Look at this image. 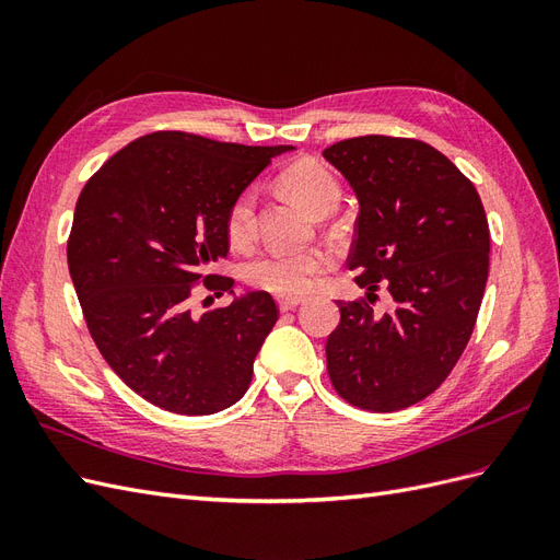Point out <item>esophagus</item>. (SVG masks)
Wrapping results in <instances>:
<instances>
[{"instance_id": "34e87169", "label": "esophagus", "mask_w": 560, "mask_h": 560, "mask_svg": "<svg viewBox=\"0 0 560 560\" xmlns=\"http://www.w3.org/2000/svg\"><path fill=\"white\" fill-rule=\"evenodd\" d=\"M301 303H303L301 296H278V306H280L282 313L294 311L296 306H301Z\"/></svg>"}]
</instances>
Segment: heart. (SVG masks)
Segmentation results:
<instances>
[{"mask_svg":"<svg viewBox=\"0 0 560 560\" xmlns=\"http://www.w3.org/2000/svg\"><path fill=\"white\" fill-rule=\"evenodd\" d=\"M287 189L294 191L306 206L317 212H331L341 200V184L329 167L299 161L280 175ZM226 235L233 247L247 249L257 241V189L247 186L231 200L226 210ZM331 257L322 247H276L247 266L249 284L278 296H301L311 292L319 273Z\"/></svg>","mask_w":560,"mask_h":560,"instance_id":"obj_1","label":"heart"}]
</instances>
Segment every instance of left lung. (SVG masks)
<instances>
[{"label": "left lung", "instance_id": "obj_1", "mask_svg": "<svg viewBox=\"0 0 560 560\" xmlns=\"http://www.w3.org/2000/svg\"><path fill=\"white\" fill-rule=\"evenodd\" d=\"M360 200L348 268L366 296L336 301L331 385L348 404L389 413L432 395L474 331L488 280L490 231L474 184L434 147L364 135L325 149ZM385 285L398 303L376 316Z\"/></svg>", "mask_w": 560, "mask_h": 560}]
</instances>
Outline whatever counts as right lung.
I'll return each mask as SVG.
<instances>
[{"label": "right lung", "mask_w": 560, "mask_h": 560, "mask_svg": "<svg viewBox=\"0 0 560 560\" xmlns=\"http://www.w3.org/2000/svg\"><path fill=\"white\" fill-rule=\"evenodd\" d=\"M294 147H245L182 130L130 142L79 194L67 266L105 362L132 393L179 416H210L249 387L278 322L268 292L191 311L194 290L231 292L206 273L229 254L226 210L270 159Z\"/></svg>", "instance_id": "obj_1"}]
</instances>
